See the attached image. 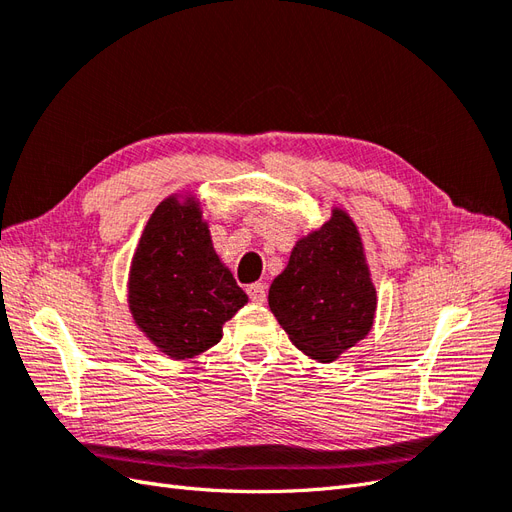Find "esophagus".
<instances>
[{
  "label": "esophagus",
  "mask_w": 512,
  "mask_h": 512,
  "mask_svg": "<svg viewBox=\"0 0 512 512\" xmlns=\"http://www.w3.org/2000/svg\"><path fill=\"white\" fill-rule=\"evenodd\" d=\"M247 294H250V299L254 303H265L267 301V286L260 284V282L250 284V286H247Z\"/></svg>",
  "instance_id": "esophagus-1"
}]
</instances>
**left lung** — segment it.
Instances as JSON below:
<instances>
[{
    "instance_id": "1",
    "label": "left lung",
    "mask_w": 512,
    "mask_h": 512,
    "mask_svg": "<svg viewBox=\"0 0 512 512\" xmlns=\"http://www.w3.org/2000/svg\"><path fill=\"white\" fill-rule=\"evenodd\" d=\"M376 305L361 235L337 207L297 241L269 288V307L290 342L322 363L361 342L374 327Z\"/></svg>"
}]
</instances>
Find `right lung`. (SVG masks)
Wrapping results in <instances>:
<instances>
[{"mask_svg": "<svg viewBox=\"0 0 512 512\" xmlns=\"http://www.w3.org/2000/svg\"><path fill=\"white\" fill-rule=\"evenodd\" d=\"M128 303L136 327L170 359L218 344L224 322L247 303L192 194L168 196L151 213L132 258Z\"/></svg>", "mask_w": 512, "mask_h": 512, "instance_id": "obj_1", "label": "right lung"}]
</instances>
